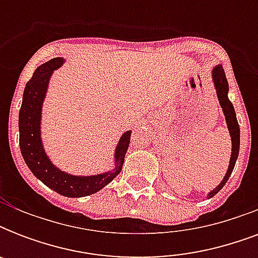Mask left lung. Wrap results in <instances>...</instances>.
I'll return each instance as SVG.
<instances>
[{
  "label": "left lung",
  "mask_w": 258,
  "mask_h": 258,
  "mask_svg": "<svg viewBox=\"0 0 258 258\" xmlns=\"http://www.w3.org/2000/svg\"><path fill=\"white\" fill-rule=\"evenodd\" d=\"M213 82H214V87L217 89V96H218L220 104L222 107V111H224L225 119H226V123H228L229 133H230V137H232V157H230V162H229V169L226 171V175L222 179V182L213 191H210L209 198L216 196L217 192L220 191L221 188L225 186V183L228 182L229 176L232 175V171L234 169V165H236L238 151H240V125H238V121H237L234 107H233L232 101L229 100L228 97L229 84L228 80H226L224 68L221 66H217L213 70Z\"/></svg>",
  "instance_id": "left-lung-1"
}]
</instances>
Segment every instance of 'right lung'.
<instances>
[{"label":"right lung","mask_w":258,"mask_h":258,"mask_svg":"<svg viewBox=\"0 0 258 258\" xmlns=\"http://www.w3.org/2000/svg\"><path fill=\"white\" fill-rule=\"evenodd\" d=\"M62 57L52 58L34 71L33 76L26 83L22 104L18 115V130H20V149L24 161L48 187L66 197H86L99 191L100 188L111 182L121 171L125 153L128 149L131 131L123 134L115 150V170L104 174L92 176H75L64 171H60L52 165L42 149L40 137V120H41V107L45 97L50 75L54 70L61 67Z\"/></svg>","instance_id":"right-lung-1"}]
</instances>
